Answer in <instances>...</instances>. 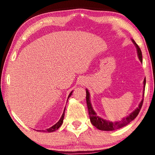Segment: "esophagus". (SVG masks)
Instances as JSON below:
<instances>
[{
    "label": "esophagus",
    "instance_id": "obj_1",
    "mask_svg": "<svg viewBox=\"0 0 155 155\" xmlns=\"http://www.w3.org/2000/svg\"><path fill=\"white\" fill-rule=\"evenodd\" d=\"M80 84H81V85H85L87 84V81H86V79H85V78H81V79H80Z\"/></svg>",
    "mask_w": 155,
    "mask_h": 155
}]
</instances>
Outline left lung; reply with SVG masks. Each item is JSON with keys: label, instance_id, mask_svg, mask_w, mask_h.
I'll use <instances>...</instances> for the list:
<instances>
[{"label": "left lung", "instance_id": "8db88e82", "mask_svg": "<svg viewBox=\"0 0 155 155\" xmlns=\"http://www.w3.org/2000/svg\"><path fill=\"white\" fill-rule=\"evenodd\" d=\"M133 43L134 45L136 46L137 49V53L138 56H139V58L140 59V61L141 62H143V57H142V52H141V50L140 47L138 46V45L136 43L135 41L133 40ZM145 84H146V80H144V89H143V97H144V88H145ZM87 95H86V99H87V107H88V114H89V117H90V120L91 123L93 124V126H94L96 128H97L98 129L101 130H107V131H110V130H114L116 129H118V128H120L122 127H123L124 126H126L127 124L128 123H130L131 121L133 120L134 118H135L137 115L139 114V112L141 109V107L143 106V100L144 98L142 100V101L140 102V103L139 104V106L138 107L137 109L133 112L129 116H128L125 118H123L121 120L118 121V122H114V123H113V122H110V121H107L105 120L103 118H101L100 117H98L97 116V114L95 113V112L92 108L91 104V101H90V96H89V93L88 91L87 90L86 91Z\"/></svg>", "mask_w": 155, "mask_h": 155}]
</instances>
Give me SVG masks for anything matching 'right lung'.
Listing matches in <instances>:
<instances>
[{"instance_id": "add662e5", "label": "right lung", "mask_w": 155, "mask_h": 155, "mask_svg": "<svg viewBox=\"0 0 155 155\" xmlns=\"http://www.w3.org/2000/svg\"><path fill=\"white\" fill-rule=\"evenodd\" d=\"M72 91L71 92V93L69 94V95H68V98L70 97L71 96V94H72ZM68 101V100H67ZM64 111H65V108H64V112H63V113H62V117H61V118H60V120H58V122L57 123H56L54 125H53V126L52 127H51V128H47V130H42V131H43V132H47V133H51V132H54V131H55V130H57V129H58V128L60 127L61 125H62V122H63V119H64Z\"/></svg>"}]
</instances>
